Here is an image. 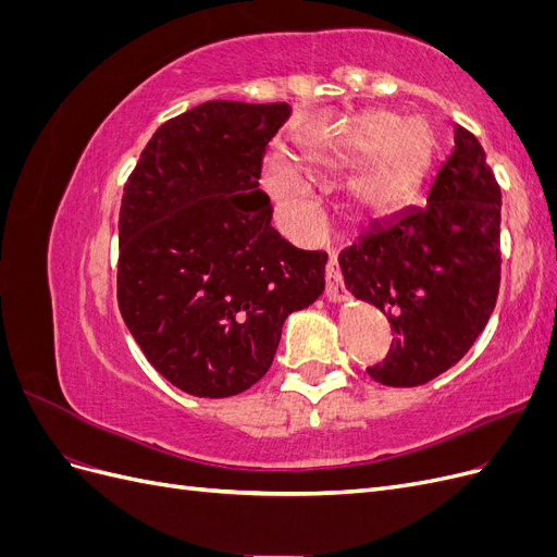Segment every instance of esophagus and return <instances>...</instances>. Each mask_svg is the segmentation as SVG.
<instances>
[{"label":"esophagus","mask_w":557,"mask_h":557,"mask_svg":"<svg viewBox=\"0 0 557 557\" xmlns=\"http://www.w3.org/2000/svg\"><path fill=\"white\" fill-rule=\"evenodd\" d=\"M325 295L332 299V301H342L346 297V290L342 285V272H339V264H336V258L330 256L327 260V267H325Z\"/></svg>","instance_id":"esophagus-1"}]
</instances>
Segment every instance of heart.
Instances as JSON below:
<instances>
[{
	"label": "heart",
	"instance_id": "1",
	"mask_svg": "<svg viewBox=\"0 0 557 557\" xmlns=\"http://www.w3.org/2000/svg\"><path fill=\"white\" fill-rule=\"evenodd\" d=\"M436 153V137L428 121H404L397 113H367L339 141L325 150L299 156V166L313 178H336L364 170L348 183L344 201L352 215H376L395 207L423 178ZM267 185L283 201L297 227L313 225V209L305 188L285 164L267 166Z\"/></svg>",
	"mask_w": 557,
	"mask_h": 557
}]
</instances>
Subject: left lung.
<instances>
[{
    "mask_svg": "<svg viewBox=\"0 0 557 557\" xmlns=\"http://www.w3.org/2000/svg\"><path fill=\"white\" fill-rule=\"evenodd\" d=\"M502 193L479 139L455 125V148L428 201L339 252L346 288L391 320L395 339L367 374L383 385H423L474 346L499 293Z\"/></svg>",
    "mask_w": 557,
    "mask_h": 557,
    "instance_id": "left-lung-1",
    "label": "left lung"
}]
</instances>
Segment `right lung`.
Returning <instances> with one entry per match:
<instances>
[{
	"mask_svg": "<svg viewBox=\"0 0 557 557\" xmlns=\"http://www.w3.org/2000/svg\"><path fill=\"white\" fill-rule=\"evenodd\" d=\"M288 115L283 102L199 104L158 127L125 183L117 309L146 360L188 395L248 391L285 318L325 290L327 256L281 239L258 188Z\"/></svg>",
	"mask_w": 557,
	"mask_h": 557,
	"instance_id": "obj_1",
	"label": "right lung"
}]
</instances>
